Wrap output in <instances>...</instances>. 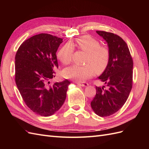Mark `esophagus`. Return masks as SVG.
I'll list each match as a JSON object with an SVG mask.
<instances>
[{
	"label": "esophagus",
	"mask_w": 149,
	"mask_h": 149,
	"mask_svg": "<svg viewBox=\"0 0 149 149\" xmlns=\"http://www.w3.org/2000/svg\"><path fill=\"white\" fill-rule=\"evenodd\" d=\"M79 85L81 86L84 87V86H87L88 85V83H77Z\"/></svg>",
	"instance_id": "obj_1"
}]
</instances>
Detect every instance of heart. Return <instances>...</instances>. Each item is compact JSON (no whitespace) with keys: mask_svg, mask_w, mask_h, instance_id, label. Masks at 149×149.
Instances as JSON below:
<instances>
[{"mask_svg":"<svg viewBox=\"0 0 149 149\" xmlns=\"http://www.w3.org/2000/svg\"><path fill=\"white\" fill-rule=\"evenodd\" d=\"M78 48L86 53L84 66L74 65L67 68L64 75L67 78L78 82H84L97 73H102L109 64L110 50L107 47L101 45L100 42L92 36L86 35L76 40ZM73 47L70 43L64 45L58 52L57 57L63 65H68L71 61Z\"/></svg>","mask_w":149,"mask_h":149,"instance_id":"obj_1","label":"heart"}]
</instances>
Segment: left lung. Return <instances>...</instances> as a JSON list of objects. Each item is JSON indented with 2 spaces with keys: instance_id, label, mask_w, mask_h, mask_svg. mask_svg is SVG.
<instances>
[{
  "instance_id": "left-lung-1",
  "label": "left lung",
  "mask_w": 149,
  "mask_h": 149,
  "mask_svg": "<svg viewBox=\"0 0 149 149\" xmlns=\"http://www.w3.org/2000/svg\"><path fill=\"white\" fill-rule=\"evenodd\" d=\"M96 32L107 42L111 55L106 69L98 77L107 88L96 87L91 106L97 115L107 117L118 112L127 100L132 88L133 60L127 43L119 35L105 31Z\"/></svg>"
}]
</instances>
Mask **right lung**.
Listing matches in <instances>:
<instances>
[{
  "instance_id": "add662e5",
  "label": "right lung",
  "mask_w": 149,
  "mask_h": 149,
  "mask_svg": "<svg viewBox=\"0 0 149 149\" xmlns=\"http://www.w3.org/2000/svg\"><path fill=\"white\" fill-rule=\"evenodd\" d=\"M63 39L36 35L21 44L15 55V79L23 100L35 113L45 117L59 110L66 97L68 79L49 84L58 68L56 53Z\"/></svg>"
}]
</instances>
